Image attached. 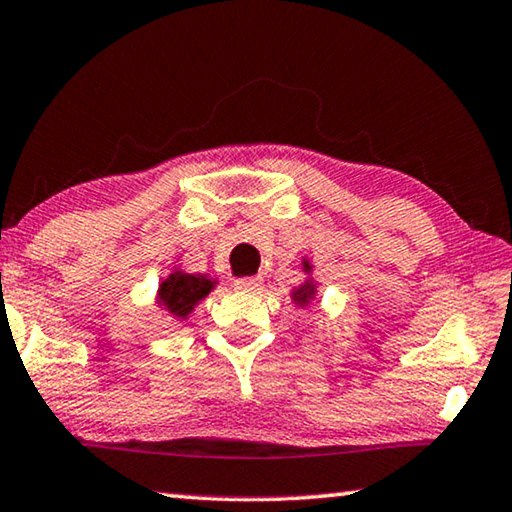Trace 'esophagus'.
I'll return each instance as SVG.
<instances>
[{
  "label": "esophagus",
  "mask_w": 512,
  "mask_h": 512,
  "mask_svg": "<svg viewBox=\"0 0 512 512\" xmlns=\"http://www.w3.org/2000/svg\"><path fill=\"white\" fill-rule=\"evenodd\" d=\"M233 288L242 292H258L263 288V279L261 276H245V279H236Z\"/></svg>",
  "instance_id": "esophagus-1"
}]
</instances>
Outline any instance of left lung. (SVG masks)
I'll return each instance as SVG.
<instances>
[{"label": "left lung", "mask_w": 512, "mask_h": 512, "mask_svg": "<svg viewBox=\"0 0 512 512\" xmlns=\"http://www.w3.org/2000/svg\"><path fill=\"white\" fill-rule=\"evenodd\" d=\"M311 270H313L311 263L304 261V272H311ZM313 295H315V283L306 281V283H301L299 288L292 290V301H295V304H299V306H306L308 301L313 299Z\"/></svg>", "instance_id": "1"}]
</instances>
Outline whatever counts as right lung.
I'll return each instance as SVG.
<instances>
[{
  "instance_id": "obj_1",
  "label": "right lung",
  "mask_w": 512,
  "mask_h": 512,
  "mask_svg": "<svg viewBox=\"0 0 512 512\" xmlns=\"http://www.w3.org/2000/svg\"><path fill=\"white\" fill-rule=\"evenodd\" d=\"M215 288V281L208 279L206 274H186L174 270L167 279L158 286L156 301L167 313L186 320L195 311V306L204 299L208 292Z\"/></svg>"
}]
</instances>
